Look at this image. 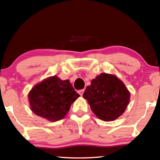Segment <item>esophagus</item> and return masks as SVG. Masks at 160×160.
<instances>
[{
	"instance_id": "1",
	"label": "esophagus",
	"mask_w": 160,
	"mask_h": 160,
	"mask_svg": "<svg viewBox=\"0 0 160 160\" xmlns=\"http://www.w3.org/2000/svg\"><path fill=\"white\" fill-rule=\"evenodd\" d=\"M84 91H85V90H84V89H80V90L78 91V93L80 95H82V94H83V92H84Z\"/></svg>"
}]
</instances>
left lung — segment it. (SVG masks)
<instances>
[{"label": "left lung", "instance_id": "8db88e82", "mask_svg": "<svg viewBox=\"0 0 160 160\" xmlns=\"http://www.w3.org/2000/svg\"><path fill=\"white\" fill-rule=\"evenodd\" d=\"M82 97L101 120L111 121L122 114L129 102L130 93L114 75L101 74L86 87Z\"/></svg>", "mask_w": 160, "mask_h": 160}]
</instances>
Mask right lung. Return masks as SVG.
<instances>
[{"instance_id": "add662e5", "label": "right lung", "mask_w": 160, "mask_h": 160, "mask_svg": "<svg viewBox=\"0 0 160 160\" xmlns=\"http://www.w3.org/2000/svg\"><path fill=\"white\" fill-rule=\"evenodd\" d=\"M79 96L68 80L56 76L37 84L28 94L32 111L49 121L62 120Z\"/></svg>"}]
</instances>
